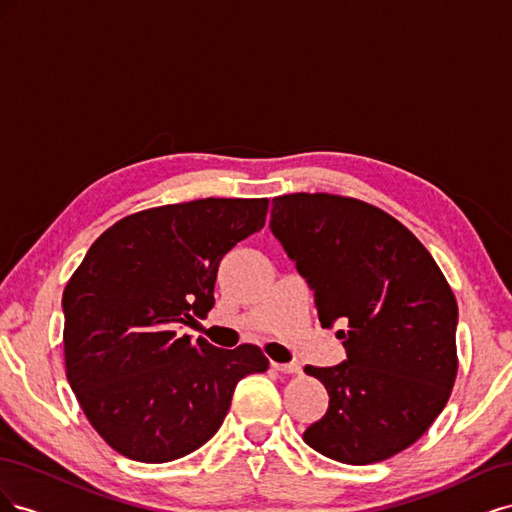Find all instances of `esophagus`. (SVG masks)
I'll return each instance as SVG.
<instances>
[{"mask_svg": "<svg viewBox=\"0 0 512 512\" xmlns=\"http://www.w3.org/2000/svg\"><path fill=\"white\" fill-rule=\"evenodd\" d=\"M275 371H282V374H299L301 367L297 363H271Z\"/></svg>", "mask_w": 512, "mask_h": 512, "instance_id": "esophagus-1", "label": "esophagus"}]
</instances>
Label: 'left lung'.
<instances>
[{"label": "left lung", "instance_id": "obj_1", "mask_svg": "<svg viewBox=\"0 0 512 512\" xmlns=\"http://www.w3.org/2000/svg\"><path fill=\"white\" fill-rule=\"evenodd\" d=\"M271 232L314 290L322 327L342 320L348 359L305 371L329 410L303 440L367 466L414 444L444 410L457 376V301L412 232L382 209L335 194L273 198Z\"/></svg>", "mask_w": 512, "mask_h": 512}]
</instances>
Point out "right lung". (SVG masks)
<instances>
[{"label":"right lung","instance_id":"1","mask_svg":"<svg viewBox=\"0 0 512 512\" xmlns=\"http://www.w3.org/2000/svg\"><path fill=\"white\" fill-rule=\"evenodd\" d=\"M267 198H200L138 211L94 241L64 290L66 376L89 423L128 459L190 455L224 423L258 346L179 335L213 307L220 260L265 226Z\"/></svg>","mask_w":512,"mask_h":512}]
</instances>
